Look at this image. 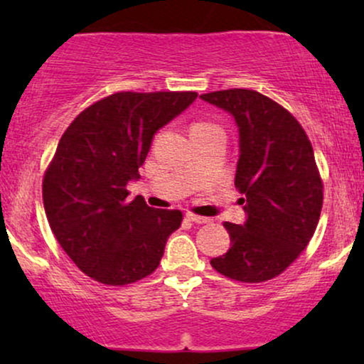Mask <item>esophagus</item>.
I'll use <instances>...</instances> for the list:
<instances>
[{
	"label": "esophagus",
	"instance_id": "obj_1",
	"mask_svg": "<svg viewBox=\"0 0 364 364\" xmlns=\"http://www.w3.org/2000/svg\"><path fill=\"white\" fill-rule=\"evenodd\" d=\"M186 219L191 220V223H195V224H208L212 220V219H208V217H200V215L190 214V212L186 214Z\"/></svg>",
	"mask_w": 364,
	"mask_h": 364
}]
</instances>
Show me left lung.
Instances as JSON below:
<instances>
[{
    "label": "left lung",
    "instance_id": "obj_1",
    "mask_svg": "<svg viewBox=\"0 0 364 364\" xmlns=\"http://www.w3.org/2000/svg\"><path fill=\"white\" fill-rule=\"evenodd\" d=\"M200 99L235 118V185L246 214L243 224L224 223L231 248L210 265L235 281H269L298 258L318 224L323 186L313 147L294 116L260 92L217 90Z\"/></svg>",
    "mask_w": 364,
    "mask_h": 364
}]
</instances>
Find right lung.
Returning <instances> with one entry per match:
<instances>
[{
    "mask_svg": "<svg viewBox=\"0 0 364 364\" xmlns=\"http://www.w3.org/2000/svg\"><path fill=\"white\" fill-rule=\"evenodd\" d=\"M196 92H118L82 111L63 133L43 181L53 235L78 269L109 286H124L157 269L179 210L128 200L154 135Z\"/></svg>",
    "mask_w": 364,
    "mask_h": 364,
    "instance_id": "1",
    "label": "right lung"
}]
</instances>
